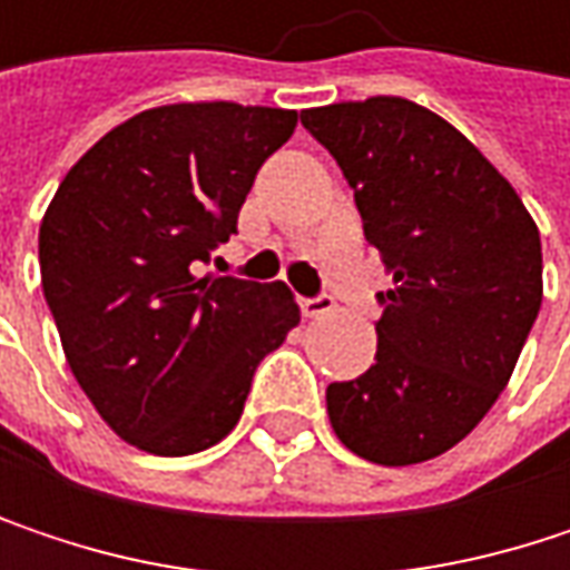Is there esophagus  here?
Listing matches in <instances>:
<instances>
[{"label": "esophagus", "instance_id": "esophagus-1", "mask_svg": "<svg viewBox=\"0 0 570 570\" xmlns=\"http://www.w3.org/2000/svg\"><path fill=\"white\" fill-rule=\"evenodd\" d=\"M330 309H333V299H330V296H313V299H309V296H303V299H299V313H303V316H309V320L326 316Z\"/></svg>", "mask_w": 570, "mask_h": 570}]
</instances>
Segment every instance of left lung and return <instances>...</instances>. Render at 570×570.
Wrapping results in <instances>:
<instances>
[{"instance_id":"obj_1","label":"left lung","mask_w":570,"mask_h":570,"mask_svg":"<svg viewBox=\"0 0 570 570\" xmlns=\"http://www.w3.org/2000/svg\"><path fill=\"white\" fill-rule=\"evenodd\" d=\"M299 121L343 168L393 277L380 293L376 363L330 383V425L376 465L435 459L512 380L541 306L538 227L499 168L409 98L336 101Z\"/></svg>"}]
</instances>
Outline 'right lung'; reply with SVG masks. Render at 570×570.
<instances>
[{
  "label": "right lung",
  "instance_id": "obj_1",
  "mask_svg": "<svg viewBox=\"0 0 570 570\" xmlns=\"http://www.w3.org/2000/svg\"><path fill=\"white\" fill-rule=\"evenodd\" d=\"M296 111L237 101L148 108L58 184L39 267L65 360L115 435L194 455L240 419L257 363L299 323L284 281L194 277Z\"/></svg>",
  "mask_w": 570,
  "mask_h": 570
}]
</instances>
